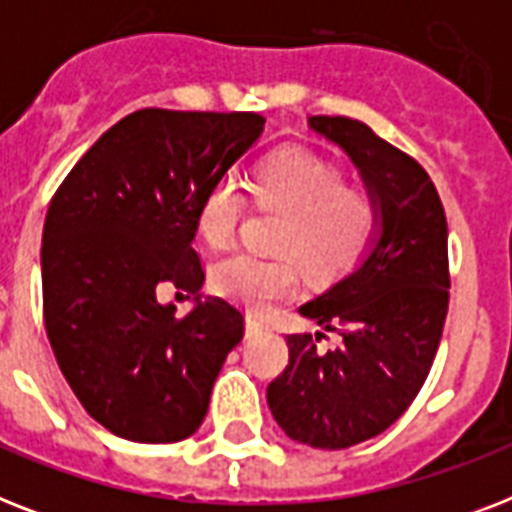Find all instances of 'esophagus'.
<instances>
[{"label":"esophagus","instance_id":"obj_1","mask_svg":"<svg viewBox=\"0 0 512 512\" xmlns=\"http://www.w3.org/2000/svg\"><path fill=\"white\" fill-rule=\"evenodd\" d=\"M263 329H268V324H265L263 319H257V316H252V313H249V316H247V335H257V332H263Z\"/></svg>","mask_w":512,"mask_h":512}]
</instances>
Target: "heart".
<instances>
[{
	"instance_id": "obj_1",
	"label": "heart",
	"mask_w": 512,
	"mask_h": 512,
	"mask_svg": "<svg viewBox=\"0 0 512 512\" xmlns=\"http://www.w3.org/2000/svg\"><path fill=\"white\" fill-rule=\"evenodd\" d=\"M249 193L255 207L281 212L279 257L239 252L212 268V287L233 303L265 311L300 287V265L313 279L348 271L380 228V201L364 185L345 183L340 167L305 148H279L257 162ZM247 212V196L220 177L201 196L196 223L209 247L233 244Z\"/></svg>"
}]
</instances>
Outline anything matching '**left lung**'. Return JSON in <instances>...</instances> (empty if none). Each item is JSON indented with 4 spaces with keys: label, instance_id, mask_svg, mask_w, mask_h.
Instances as JSON below:
<instances>
[{
    "label": "left lung",
    "instance_id": "obj_1",
    "mask_svg": "<svg viewBox=\"0 0 512 512\" xmlns=\"http://www.w3.org/2000/svg\"><path fill=\"white\" fill-rule=\"evenodd\" d=\"M308 127L350 156L380 201V239L356 271L300 308L321 332L287 335L289 364L268 385L281 430L313 449L380 436L425 385L449 311L444 204L420 162L348 116ZM335 331V349L318 342Z\"/></svg>",
    "mask_w": 512,
    "mask_h": 512
}]
</instances>
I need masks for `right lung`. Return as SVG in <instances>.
<instances>
[{"instance_id": "1", "label": "right lung", "mask_w": 512, "mask_h": 512, "mask_svg": "<svg viewBox=\"0 0 512 512\" xmlns=\"http://www.w3.org/2000/svg\"><path fill=\"white\" fill-rule=\"evenodd\" d=\"M263 124L252 111L143 108L103 132L52 196L44 327L76 398L114 436L172 444L204 422L244 316L223 297L177 316L159 289L199 295V201Z\"/></svg>"}]
</instances>
